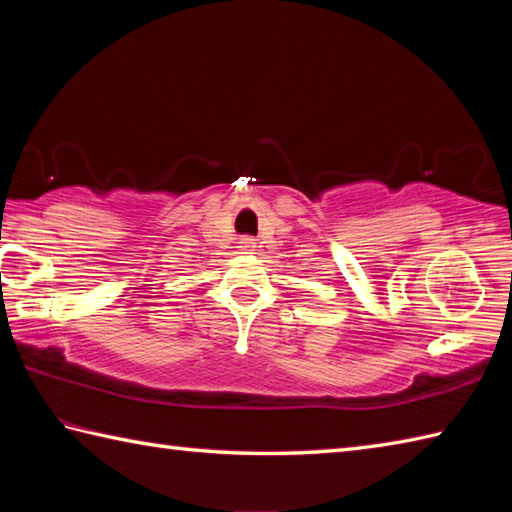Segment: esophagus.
I'll return each mask as SVG.
<instances>
[{
  "instance_id": "obj_1",
  "label": "esophagus",
  "mask_w": 512,
  "mask_h": 512,
  "mask_svg": "<svg viewBox=\"0 0 512 512\" xmlns=\"http://www.w3.org/2000/svg\"><path fill=\"white\" fill-rule=\"evenodd\" d=\"M239 244H242V246H239L242 250H253L255 248V239L253 237H242V239H239Z\"/></svg>"
}]
</instances>
